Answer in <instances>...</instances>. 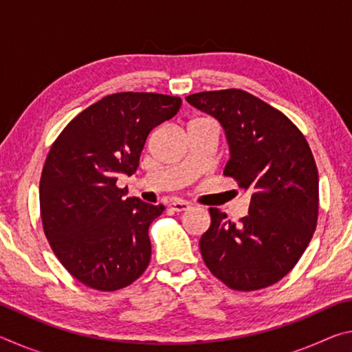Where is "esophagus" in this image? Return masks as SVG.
I'll use <instances>...</instances> for the list:
<instances>
[{"instance_id": "obj_1", "label": "esophagus", "mask_w": 352, "mask_h": 352, "mask_svg": "<svg viewBox=\"0 0 352 352\" xmlns=\"http://www.w3.org/2000/svg\"><path fill=\"white\" fill-rule=\"evenodd\" d=\"M169 208H170L172 211H175V212H183V211H188L189 208H190V205L188 204V201L174 200V201H170V204H169Z\"/></svg>"}]
</instances>
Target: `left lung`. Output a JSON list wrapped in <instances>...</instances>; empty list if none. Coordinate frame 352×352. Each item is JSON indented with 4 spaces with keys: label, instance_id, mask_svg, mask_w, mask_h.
Returning <instances> with one entry per match:
<instances>
[{
    "label": "left lung",
    "instance_id": "left-lung-1",
    "mask_svg": "<svg viewBox=\"0 0 352 352\" xmlns=\"http://www.w3.org/2000/svg\"><path fill=\"white\" fill-rule=\"evenodd\" d=\"M190 105L223 129V175L248 190V216L234 223L210 208L200 237L208 269L230 289L269 287L294 269L317 226L318 172L302 133L281 111L242 90L195 93Z\"/></svg>",
    "mask_w": 352,
    "mask_h": 352
}]
</instances>
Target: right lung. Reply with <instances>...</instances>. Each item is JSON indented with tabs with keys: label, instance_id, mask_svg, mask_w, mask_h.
Listing matches in <instances>:
<instances>
[{
	"label": "right lung",
	"instance_id": "obj_1",
	"mask_svg": "<svg viewBox=\"0 0 352 352\" xmlns=\"http://www.w3.org/2000/svg\"><path fill=\"white\" fill-rule=\"evenodd\" d=\"M182 99L116 93L88 107L52 144L40 178L46 239L77 281L111 292L138 279L151 261L148 226L164 211L127 197L151 130L174 118Z\"/></svg>",
	"mask_w": 352,
	"mask_h": 352
}]
</instances>
